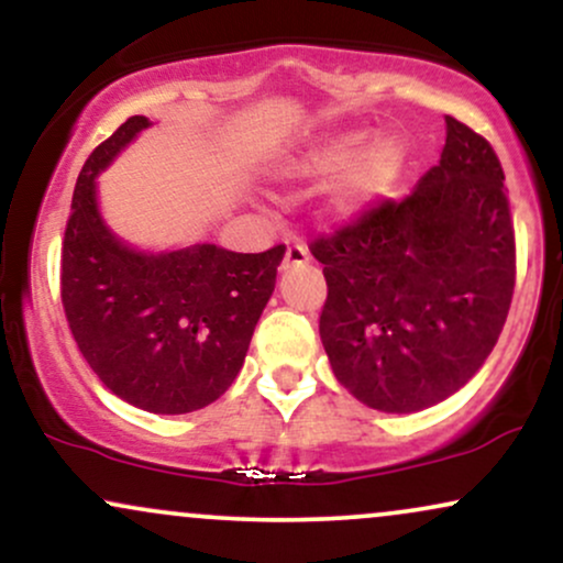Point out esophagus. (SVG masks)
Listing matches in <instances>:
<instances>
[{
	"mask_svg": "<svg viewBox=\"0 0 563 563\" xmlns=\"http://www.w3.org/2000/svg\"><path fill=\"white\" fill-rule=\"evenodd\" d=\"M309 262V254H307V249H303V245H288L286 249V260H283V269H288V267H299V264H307Z\"/></svg>",
	"mask_w": 563,
	"mask_h": 563,
	"instance_id": "obj_1",
	"label": "esophagus"
}]
</instances>
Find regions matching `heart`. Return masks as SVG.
Here are the masks:
<instances>
[{
	"instance_id": "obj_1",
	"label": "heart",
	"mask_w": 563,
	"mask_h": 563,
	"mask_svg": "<svg viewBox=\"0 0 563 563\" xmlns=\"http://www.w3.org/2000/svg\"><path fill=\"white\" fill-rule=\"evenodd\" d=\"M410 164V145L402 134L380 132L367 140L365 129H344L309 142L280 161L288 183H322L320 211L328 222L344 224L365 217L391 196Z\"/></svg>"
}]
</instances>
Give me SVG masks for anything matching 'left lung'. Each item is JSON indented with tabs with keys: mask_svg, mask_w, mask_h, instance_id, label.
<instances>
[{
	"mask_svg": "<svg viewBox=\"0 0 563 563\" xmlns=\"http://www.w3.org/2000/svg\"><path fill=\"white\" fill-rule=\"evenodd\" d=\"M437 166L407 198L312 243L328 299L320 339L333 376L380 412H418L466 386L514 296L516 249L503 169L452 115Z\"/></svg>",
	"mask_w": 563,
	"mask_h": 563,
	"instance_id": "obj_1",
	"label": "left lung"
}]
</instances>
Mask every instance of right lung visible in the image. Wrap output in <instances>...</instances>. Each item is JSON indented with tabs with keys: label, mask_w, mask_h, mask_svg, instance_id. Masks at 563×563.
<instances>
[{
	"label": "right lung",
	"mask_w": 563,
	"mask_h": 563,
	"mask_svg": "<svg viewBox=\"0 0 563 563\" xmlns=\"http://www.w3.org/2000/svg\"><path fill=\"white\" fill-rule=\"evenodd\" d=\"M151 126L132 115L76 179L60 294L79 352L124 402L158 416L211 405L241 373L286 249L235 254L214 243L145 251L108 228L97 177Z\"/></svg>",
	"instance_id": "right-lung-1"
}]
</instances>
